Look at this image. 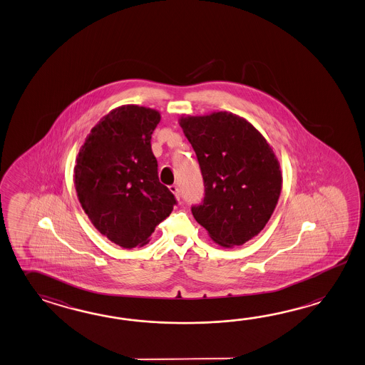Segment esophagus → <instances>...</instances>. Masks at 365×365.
<instances>
[{"mask_svg":"<svg viewBox=\"0 0 365 365\" xmlns=\"http://www.w3.org/2000/svg\"><path fill=\"white\" fill-rule=\"evenodd\" d=\"M169 190H170V192H173L174 194V196L177 197V200H179L180 199V194H179V188L177 185H171V186H169Z\"/></svg>","mask_w":365,"mask_h":365,"instance_id":"34e87169","label":"esophagus"}]
</instances>
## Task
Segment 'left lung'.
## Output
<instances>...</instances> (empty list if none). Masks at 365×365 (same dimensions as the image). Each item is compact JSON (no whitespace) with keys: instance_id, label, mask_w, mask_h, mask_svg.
Returning <instances> with one entry per match:
<instances>
[{"instance_id":"8db88e82","label":"left lung","mask_w":365,"mask_h":365,"mask_svg":"<svg viewBox=\"0 0 365 365\" xmlns=\"http://www.w3.org/2000/svg\"><path fill=\"white\" fill-rule=\"evenodd\" d=\"M179 125L200 165L205 196L195 220L222 247L259 235L282 192L280 163L267 140L235 113L180 116Z\"/></svg>"}]
</instances>
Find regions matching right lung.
Segmentation results:
<instances>
[{
  "label": "right lung",
  "mask_w": 365,
  "mask_h": 365,
  "mask_svg": "<svg viewBox=\"0 0 365 365\" xmlns=\"http://www.w3.org/2000/svg\"><path fill=\"white\" fill-rule=\"evenodd\" d=\"M161 115L124 105L90 130L74 166V187L82 210L101 235L124 249L150 241L155 227L175 204L158 180L150 138Z\"/></svg>",
  "instance_id": "1"
}]
</instances>
